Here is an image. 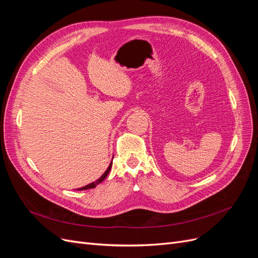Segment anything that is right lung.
Here are the masks:
<instances>
[{
    "label": "right lung",
    "mask_w": 258,
    "mask_h": 258,
    "mask_svg": "<svg viewBox=\"0 0 258 258\" xmlns=\"http://www.w3.org/2000/svg\"><path fill=\"white\" fill-rule=\"evenodd\" d=\"M111 168H112V162H111V165L108 166V168L106 169V171L105 172L102 174V176H101L99 179H97L96 182H93V183H90V184H88V185H86V186H84V187H82V188H80L79 190H84V189H89V188H95V187L98 185V184H100L101 182L103 181V179L107 176V174H108V172H110V170H111Z\"/></svg>",
    "instance_id": "add662e5"
}]
</instances>
